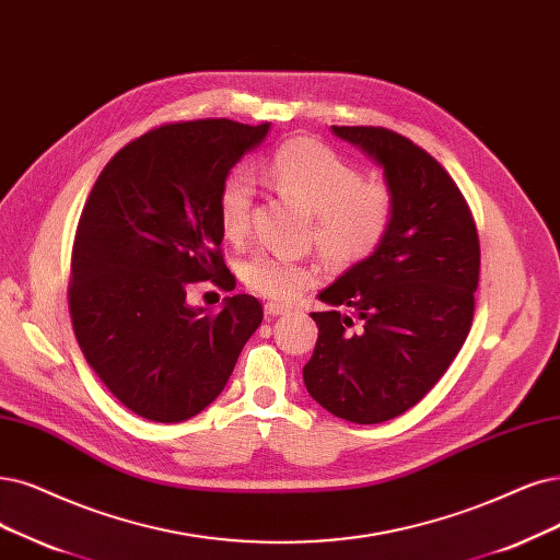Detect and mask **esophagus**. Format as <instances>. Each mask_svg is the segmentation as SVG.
Wrapping results in <instances>:
<instances>
[{"label":"esophagus","mask_w":560,"mask_h":560,"mask_svg":"<svg viewBox=\"0 0 560 560\" xmlns=\"http://www.w3.org/2000/svg\"><path fill=\"white\" fill-rule=\"evenodd\" d=\"M285 312H288L285 304H279V302H267V304H265V314H267V316H281V314H285Z\"/></svg>","instance_id":"34e87169"}]
</instances>
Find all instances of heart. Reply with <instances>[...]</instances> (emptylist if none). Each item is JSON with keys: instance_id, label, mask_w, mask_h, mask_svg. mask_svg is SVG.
I'll use <instances>...</instances> for the list:
<instances>
[{"instance_id": "b5f03b06", "label": "heart", "mask_w": 560, "mask_h": 560, "mask_svg": "<svg viewBox=\"0 0 560 560\" xmlns=\"http://www.w3.org/2000/svg\"><path fill=\"white\" fill-rule=\"evenodd\" d=\"M277 191L312 212V242L339 267L374 256L395 223L397 200L389 184L364 175L325 144L306 138L285 140L262 163ZM256 186L242 168L228 173L217 191V217L228 240H242L252 223ZM240 275L248 291L272 300H293L318 279L314 260L272 252L248 256Z\"/></svg>"}]
</instances>
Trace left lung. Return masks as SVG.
Returning a JSON list of instances; mask_svg holds the SVG:
<instances>
[{
  "instance_id": "obj_1",
  "label": "left lung",
  "mask_w": 560,
  "mask_h": 560,
  "mask_svg": "<svg viewBox=\"0 0 560 560\" xmlns=\"http://www.w3.org/2000/svg\"><path fill=\"white\" fill-rule=\"evenodd\" d=\"M383 165L397 212L378 252L318 295V341L302 369L325 410L355 424L401 416L462 350L480 281V237L443 165L383 127H332Z\"/></svg>"
}]
</instances>
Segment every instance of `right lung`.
I'll use <instances>...</instances> for the list:
<instances>
[{"instance_id": "right-lung-1", "label": "right lung", "mask_w": 560, "mask_h": 560, "mask_svg": "<svg viewBox=\"0 0 560 560\" xmlns=\"http://www.w3.org/2000/svg\"><path fill=\"white\" fill-rule=\"evenodd\" d=\"M269 124L171 121L142 133L101 171L71 252L69 314L78 346L110 395L152 422L210 406L260 320L254 295L221 312L186 304L191 283L233 291L221 254L217 191Z\"/></svg>"}]
</instances>
